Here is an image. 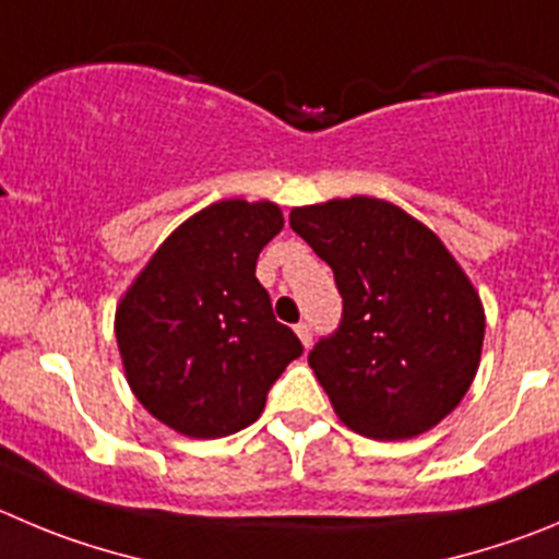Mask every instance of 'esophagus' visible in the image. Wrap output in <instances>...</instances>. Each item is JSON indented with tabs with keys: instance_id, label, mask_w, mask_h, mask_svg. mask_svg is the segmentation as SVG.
<instances>
[{
	"instance_id": "obj_1",
	"label": "esophagus",
	"mask_w": 559,
	"mask_h": 559,
	"mask_svg": "<svg viewBox=\"0 0 559 559\" xmlns=\"http://www.w3.org/2000/svg\"><path fill=\"white\" fill-rule=\"evenodd\" d=\"M295 333H297V336H300V342H304V347H311V338H314V333H311L309 322H297Z\"/></svg>"
}]
</instances>
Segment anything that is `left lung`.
Returning <instances> with one entry per match:
<instances>
[{"label": "left lung", "mask_w": 559, "mask_h": 559, "mask_svg": "<svg viewBox=\"0 0 559 559\" xmlns=\"http://www.w3.org/2000/svg\"><path fill=\"white\" fill-rule=\"evenodd\" d=\"M289 226L328 262L342 295L336 331L309 353L338 419L397 441L455 411L477 374L485 314L441 239L367 195L292 209Z\"/></svg>", "instance_id": "1"}]
</instances>
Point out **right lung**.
<instances>
[{"label": "right lung", "instance_id": "add662e5", "mask_svg": "<svg viewBox=\"0 0 559 559\" xmlns=\"http://www.w3.org/2000/svg\"><path fill=\"white\" fill-rule=\"evenodd\" d=\"M281 228L270 201L212 203L162 242L118 306L115 336L134 397L185 436L253 425L286 364L304 356L255 278V259Z\"/></svg>", "mask_w": 559, "mask_h": 559}]
</instances>
